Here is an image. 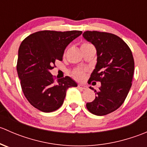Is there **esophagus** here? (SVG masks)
Masks as SVG:
<instances>
[{
  "instance_id": "esophagus-1",
  "label": "esophagus",
  "mask_w": 147,
  "mask_h": 147,
  "mask_svg": "<svg viewBox=\"0 0 147 147\" xmlns=\"http://www.w3.org/2000/svg\"><path fill=\"white\" fill-rule=\"evenodd\" d=\"M78 87L82 90H87V86L86 85V84H78Z\"/></svg>"
}]
</instances>
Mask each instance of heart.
I'll return each mask as SVG.
<instances>
[{
	"mask_svg": "<svg viewBox=\"0 0 147 147\" xmlns=\"http://www.w3.org/2000/svg\"><path fill=\"white\" fill-rule=\"evenodd\" d=\"M86 46H91V45L89 43H83L81 47H86ZM72 75H73L75 79L78 80H83L84 79V77H85V73L82 69H76L73 72Z\"/></svg>",
	"mask_w": 147,
	"mask_h": 147,
	"instance_id": "heart-1",
	"label": "heart"
}]
</instances>
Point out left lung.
Instances as JSON below:
<instances>
[{"label": "left lung", "mask_w": 147, "mask_h": 147, "mask_svg": "<svg viewBox=\"0 0 147 147\" xmlns=\"http://www.w3.org/2000/svg\"><path fill=\"white\" fill-rule=\"evenodd\" d=\"M82 35L97 50V64L88 82H101L98 90L90 87L96 97L86 107L93 115L103 116L117 109L125 100L131 87L134 57L127 43L116 35L85 31Z\"/></svg>", "instance_id": "1"}]
</instances>
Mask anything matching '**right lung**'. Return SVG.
<instances>
[{
    "mask_svg": "<svg viewBox=\"0 0 147 147\" xmlns=\"http://www.w3.org/2000/svg\"><path fill=\"white\" fill-rule=\"evenodd\" d=\"M82 31L42 30L23 40L18 50L17 72L25 97L31 105L43 112L62 106L69 87L78 84L69 77L54 80L50 72L56 60H63L66 47Z\"/></svg>",
    "mask_w": 147,
    "mask_h": 147,
    "instance_id": "1",
    "label": "right lung"
}]
</instances>
